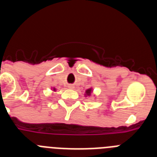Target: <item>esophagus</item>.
<instances>
[{
    "mask_svg": "<svg viewBox=\"0 0 157 157\" xmlns=\"http://www.w3.org/2000/svg\"><path fill=\"white\" fill-rule=\"evenodd\" d=\"M68 88H70V89H74V86H72V85H69V86H68Z\"/></svg>",
    "mask_w": 157,
    "mask_h": 157,
    "instance_id": "esophagus-1",
    "label": "esophagus"
}]
</instances>
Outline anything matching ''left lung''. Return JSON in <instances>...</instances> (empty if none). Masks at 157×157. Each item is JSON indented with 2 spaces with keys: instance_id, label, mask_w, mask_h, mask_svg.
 I'll return each mask as SVG.
<instances>
[{
  "instance_id": "left-lung-1",
  "label": "left lung",
  "mask_w": 157,
  "mask_h": 157,
  "mask_svg": "<svg viewBox=\"0 0 157 157\" xmlns=\"http://www.w3.org/2000/svg\"><path fill=\"white\" fill-rule=\"evenodd\" d=\"M90 93H91V90H86L87 95H90Z\"/></svg>"
}]
</instances>
